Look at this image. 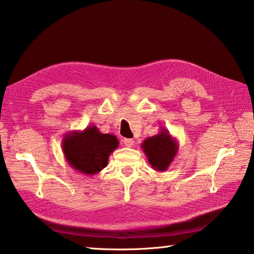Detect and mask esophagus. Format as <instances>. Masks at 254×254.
<instances>
[{
	"mask_svg": "<svg viewBox=\"0 0 254 254\" xmlns=\"http://www.w3.org/2000/svg\"><path fill=\"white\" fill-rule=\"evenodd\" d=\"M133 143H134V141H133L132 139H123V144L126 145L127 148H131Z\"/></svg>",
	"mask_w": 254,
	"mask_h": 254,
	"instance_id": "1",
	"label": "esophagus"
}]
</instances>
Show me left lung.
<instances>
[{"label":"left lung","mask_w":254,"mask_h":254,"mask_svg":"<svg viewBox=\"0 0 254 254\" xmlns=\"http://www.w3.org/2000/svg\"><path fill=\"white\" fill-rule=\"evenodd\" d=\"M150 166L156 171H166L174 161L179 145L176 137L167 128H161L158 134L147 137L141 144Z\"/></svg>","instance_id":"1"}]
</instances>
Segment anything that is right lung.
<instances>
[{"instance_id": "obj_1", "label": "right lung", "mask_w": 254, "mask_h": 254, "mask_svg": "<svg viewBox=\"0 0 254 254\" xmlns=\"http://www.w3.org/2000/svg\"><path fill=\"white\" fill-rule=\"evenodd\" d=\"M119 147L117 136L102 133L95 126L83 131H71L63 139V152L66 161L78 173L93 176L107 166L110 154Z\"/></svg>"}]
</instances>
